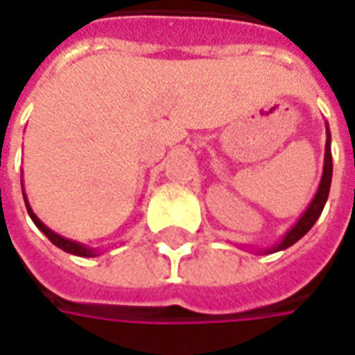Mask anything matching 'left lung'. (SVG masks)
I'll return each instance as SVG.
<instances>
[{"label": "left lung", "instance_id": "left-lung-1", "mask_svg": "<svg viewBox=\"0 0 355 355\" xmlns=\"http://www.w3.org/2000/svg\"><path fill=\"white\" fill-rule=\"evenodd\" d=\"M330 180H332V153H330V130H329V124H327L324 165H322V177H320L319 190H317L315 198L311 200V204L307 206V209L301 214V218L297 219V223L289 229L278 245L266 248L264 252H278V250H284V248L291 247L293 243H297L299 239L303 237V235H305V233L315 225V221L320 218L322 208H324V204H327V198H329V192H330ZM260 252H262V250H260Z\"/></svg>", "mask_w": 355, "mask_h": 355}]
</instances>
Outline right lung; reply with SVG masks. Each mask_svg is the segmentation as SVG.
<instances>
[{"label":"right lung","instance_id":"obj_1","mask_svg":"<svg viewBox=\"0 0 355 355\" xmlns=\"http://www.w3.org/2000/svg\"><path fill=\"white\" fill-rule=\"evenodd\" d=\"M23 198H25V206H26V211H28V216H31V219L35 221V225L42 233H44L46 237L50 239L54 245H56L58 248H62V250H66V252H69V254H76V257H96L98 254V250H95V248H89L85 247V245H81V243H77V241H71V239H66L62 237V235H58V233H54L50 227H46L44 223L40 221V219L36 218V214L33 211V208H31V204H28V200H26V194L25 190H23Z\"/></svg>","mask_w":355,"mask_h":355}]
</instances>
